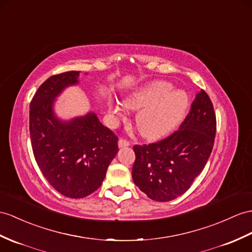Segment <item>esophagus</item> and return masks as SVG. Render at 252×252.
<instances>
[{
	"instance_id": "34e87169",
	"label": "esophagus",
	"mask_w": 252,
	"mask_h": 252,
	"mask_svg": "<svg viewBox=\"0 0 252 252\" xmlns=\"http://www.w3.org/2000/svg\"><path fill=\"white\" fill-rule=\"evenodd\" d=\"M130 143L128 142L127 140L125 139H120L119 140V147H126V146H129Z\"/></svg>"
}]
</instances>
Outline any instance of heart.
<instances>
[{
	"label": "heart",
	"mask_w": 252,
	"mask_h": 252,
	"mask_svg": "<svg viewBox=\"0 0 252 252\" xmlns=\"http://www.w3.org/2000/svg\"><path fill=\"white\" fill-rule=\"evenodd\" d=\"M167 81H153L128 95L124 103L110 100L108 111L113 121L124 118L127 110L139 111L136 127L145 139L156 140L167 136L180 124L189 107V95L181 89L173 90Z\"/></svg>",
	"instance_id": "heart-1"
}]
</instances>
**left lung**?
<instances>
[{"instance_id":"obj_1","label":"left lung","mask_w":252,"mask_h":252,"mask_svg":"<svg viewBox=\"0 0 252 252\" xmlns=\"http://www.w3.org/2000/svg\"><path fill=\"white\" fill-rule=\"evenodd\" d=\"M216 116L203 90L179 130L157 143L134 145L132 180L150 199L168 202L185 193L211 156Z\"/></svg>"}]
</instances>
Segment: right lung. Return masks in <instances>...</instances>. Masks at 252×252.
Returning a JSON list of instances; mask_svg holds the SVG:
<instances>
[{"instance_id":"obj_1","label":"right lung","mask_w":252,"mask_h":252,"mask_svg":"<svg viewBox=\"0 0 252 252\" xmlns=\"http://www.w3.org/2000/svg\"><path fill=\"white\" fill-rule=\"evenodd\" d=\"M80 71H66L42 83L30 105V136L35 160L49 184L67 198L80 199L100 187L118 154V137L96 113L62 120L54 103L79 83Z\"/></svg>"}]
</instances>
